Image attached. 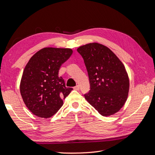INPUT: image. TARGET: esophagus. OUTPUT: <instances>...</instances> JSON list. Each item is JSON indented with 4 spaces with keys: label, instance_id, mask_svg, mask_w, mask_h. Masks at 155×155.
<instances>
[{
    "label": "esophagus",
    "instance_id": "esophagus-1",
    "mask_svg": "<svg viewBox=\"0 0 155 155\" xmlns=\"http://www.w3.org/2000/svg\"><path fill=\"white\" fill-rule=\"evenodd\" d=\"M74 90H76V91H79V85H77V86H76V87H74Z\"/></svg>",
    "mask_w": 155,
    "mask_h": 155
}]
</instances>
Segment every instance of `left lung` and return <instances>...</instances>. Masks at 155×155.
I'll return each instance as SVG.
<instances>
[{"label": "left lung", "mask_w": 155, "mask_h": 155, "mask_svg": "<svg viewBox=\"0 0 155 155\" xmlns=\"http://www.w3.org/2000/svg\"><path fill=\"white\" fill-rule=\"evenodd\" d=\"M83 58L91 90L84 94L99 113L108 116L116 113L127 100L129 79L124 64L107 46L97 43L77 49Z\"/></svg>", "instance_id": "left-lung-1"}]
</instances>
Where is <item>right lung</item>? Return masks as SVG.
Instances as JSON below:
<instances>
[{"label": "right lung", "mask_w": 155, "mask_h": 155, "mask_svg": "<svg viewBox=\"0 0 155 155\" xmlns=\"http://www.w3.org/2000/svg\"><path fill=\"white\" fill-rule=\"evenodd\" d=\"M70 48H44L36 52L25 68L20 92L25 105L41 118L54 116L63 104L72 88H67L59 68L71 56Z\"/></svg>", "instance_id": "add662e5"}]
</instances>
